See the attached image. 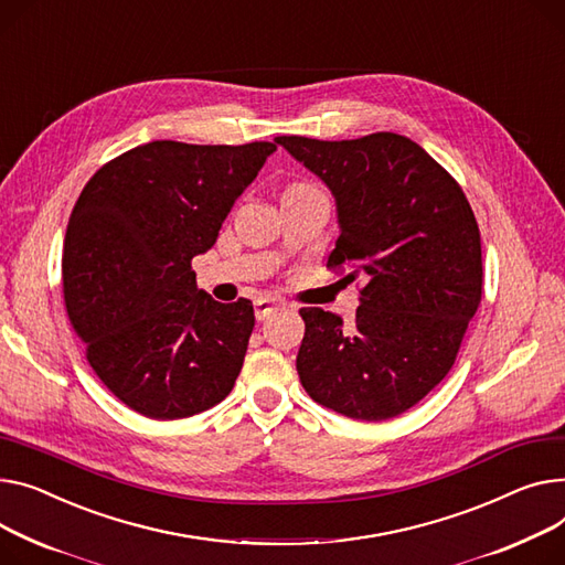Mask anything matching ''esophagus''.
Listing matches in <instances>:
<instances>
[{"label": "esophagus", "instance_id": "obj_1", "mask_svg": "<svg viewBox=\"0 0 565 565\" xmlns=\"http://www.w3.org/2000/svg\"><path fill=\"white\" fill-rule=\"evenodd\" d=\"M277 309H281V302L275 297H258L254 302V316H256L258 322L268 320Z\"/></svg>", "mask_w": 565, "mask_h": 565}]
</instances>
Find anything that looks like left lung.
I'll return each instance as SVG.
<instances>
[{
  "instance_id": "left-lung-1",
  "label": "left lung",
  "mask_w": 565,
  "mask_h": 565,
  "mask_svg": "<svg viewBox=\"0 0 565 565\" xmlns=\"http://www.w3.org/2000/svg\"><path fill=\"white\" fill-rule=\"evenodd\" d=\"M275 142L335 198L341 236L327 268L365 279L352 324L299 309V382L341 416L395 418L443 382L481 302L475 213L457 179L406 136Z\"/></svg>"
}]
</instances>
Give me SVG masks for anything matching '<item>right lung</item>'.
Here are the masks:
<instances>
[{
  "label": "right lung",
  "instance_id": "1",
  "mask_svg": "<svg viewBox=\"0 0 565 565\" xmlns=\"http://www.w3.org/2000/svg\"><path fill=\"white\" fill-rule=\"evenodd\" d=\"M275 142L154 140L102 166L72 209L63 243L67 318L102 384L152 420L195 416L227 397L254 329L241 297L198 288L193 256Z\"/></svg>",
  "mask_w": 565,
  "mask_h": 565
}]
</instances>
